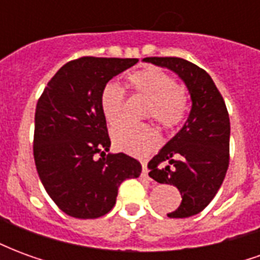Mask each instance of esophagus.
<instances>
[{"mask_svg": "<svg viewBox=\"0 0 260 260\" xmlns=\"http://www.w3.org/2000/svg\"><path fill=\"white\" fill-rule=\"evenodd\" d=\"M142 177L143 178H147V180H150V177H149V170H147V164L143 161L142 163Z\"/></svg>", "mask_w": 260, "mask_h": 260, "instance_id": "1", "label": "esophagus"}]
</instances>
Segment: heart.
<instances>
[{
	"label": "heart",
	"mask_w": 260,
	"mask_h": 260,
	"mask_svg": "<svg viewBox=\"0 0 260 260\" xmlns=\"http://www.w3.org/2000/svg\"><path fill=\"white\" fill-rule=\"evenodd\" d=\"M132 89L149 99L146 117H152L164 129H173L184 119L186 96L175 79L156 67L135 71L128 76ZM124 91L115 82H108L100 94V108L108 124H115L122 114ZM114 146L134 156H146L160 145L157 131L150 125H115L111 129Z\"/></svg>",
	"instance_id": "b5f03b06"
}]
</instances>
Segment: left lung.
Segmentation results:
<instances>
[{"label":"left lung","mask_w":260,"mask_h":260,"mask_svg":"<svg viewBox=\"0 0 260 260\" xmlns=\"http://www.w3.org/2000/svg\"><path fill=\"white\" fill-rule=\"evenodd\" d=\"M143 61L171 69L185 82L192 100L189 117L177 135L149 161V175L178 188L182 202L167 216L189 217L212 202L230 164V118L223 96L205 69L177 57Z\"/></svg>","instance_id":"8db88e82"}]
</instances>
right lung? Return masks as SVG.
Listing matches in <instances>:
<instances>
[{"instance_id": "1", "label": "right lung", "mask_w": 260, "mask_h": 260, "mask_svg": "<svg viewBox=\"0 0 260 260\" xmlns=\"http://www.w3.org/2000/svg\"><path fill=\"white\" fill-rule=\"evenodd\" d=\"M138 61L97 57L69 61L37 102L33 138L37 173L54 203L71 217L107 214L122 181L141 175L136 158L125 153L106 154L111 142L100 108L106 83Z\"/></svg>"}]
</instances>
